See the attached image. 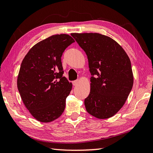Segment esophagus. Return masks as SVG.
Returning <instances> with one entry per match:
<instances>
[{"label":"esophagus","instance_id":"esophagus-1","mask_svg":"<svg viewBox=\"0 0 153 153\" xmlns=\"http://www.w3.org/2000/svg\"><path fill=\"white\" fill-rule=\"evenodd\" d=\"M72 84H73V85H78V80H76L73 81V82H72Z\"/></svg>","mask_w":153,"mask_h":153}]
</instances>
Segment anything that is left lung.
Returning a JSON list of instances; mask_svg holds the SVG:
<instances>
[{"label": "left lung", "mask_w": 153, "mask_h": 153, "mask_svg": "<svg viewBox=\"0 0 153 153\" xmlns=\"http://www.w3.org/2000/svg\"><path fill=\"white\" fill-rule=\"evenodd\" d=\"M85 52L91 77V91L84 104L96 118L108 119L126 102L133 85L131 61L116 41L98 33H72Z\"/></svg>", "instance_id": "1"}]
</instances>
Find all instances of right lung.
Wrapping results in <instances>:
<instances>
[{
  "label": "right lung",
  "mask_w": 153,
  "mask_h": 153,
  "mask_svg": "<svg viewBox=\"0 0 153 153\" xmlns=\"http://www.w3.org/2000/svg\"><path fill=\"white\" fill-rule=\"evenodd\" d=\"M74 42L68 34L53 35L33 46L23 59L18 89L26 108L38 121H53L65 108L72 84L62 76L61 57Z\"/></svg>",
  "instance_id": "add662e5"
}]
</instances>
